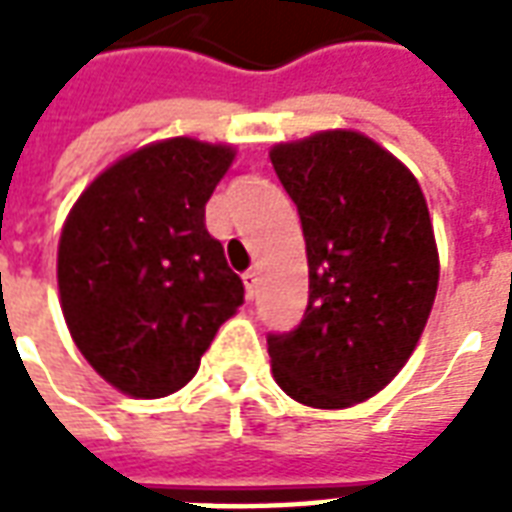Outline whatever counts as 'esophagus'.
Segmentation results:
<instances>
[{"mask_svg": "<svg viewBox=\"0 0 512 512\" xmlns=\"http://www.w3.org/2000/svg\"><path fill=\"white\" fill-rule=\"evenodd\" d=\"M257 282H260V277H257V271L255 268H249L244 274V285H246V296L249 299H255V293H257Z\"/></svg>", "mask_w": 512, "mask_h": 512, "instance_id": "34e87169", "label": "esophagus"}]
</instances>
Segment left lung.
<instances>
[{
	"mask_svg": "<svg viewBox=\"0 0 512 512\" xmlns=\"http://www.w3.org/2000/svg\"><path fill=\"white\" fill-rule=\"evenodd\" d=\"M307 244L310 301L268 334L274 381L312 408L381 392L414 354L439 288V252L417 178L359 131L271 147Z\"/></svg>",
	"mask_w": 512,
	"mask_h": 512,
	"instance_id": "obj_1",
	"label": "left lung"
}]
</instances>
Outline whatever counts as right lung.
I'll list each match as a JSON object with an SVG mask.
<instances>
[{"instance_id": "1", "label": "right lung", "mask_w": 512, "mask_h": 512, "mask_svg": "<svg viewBox=\"0 0 512 512\" xmlns=\"http://www.w3.org/2000/svg\"><path fill=\"white\" fill-rule=\"evenodd\" d=\"M235 158L189 136L123 156L65 219L57 282L65 323L95 373L131 397L186 386L244 282L205 227V202Z\"/></svg>"}]
</instances>
